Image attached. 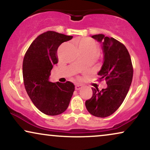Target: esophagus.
Listing matches in <instances>:
<instances>
[{
    "label": "esophagus",
    "mask_w": 150,
    "mask_h": 150,
    "mask_svg": "<svg viewBox=\"0 0 150 150\" xmlns=\"http://www.w3.org/2000/svg\"><path fill=\"white\" fill-rule=\"evenodd\" d=\"M83 86L81 85H75V89L76 90H79V89H81V88H82Z\"/></svg>",
    "instance_id": "1"
}]
</instances>
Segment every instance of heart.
Wrapping results in <instances>:
<instances>
[{
    "mask_svg": "<svg viewBox=\"0 0 150 150\" xmlns=\"http://www.w3.org/2000/svg\"><path fill=\"white\" fill-rule=\"evenodd\" d=\"M79 50H92L96 51V45L95 42L91 40L83 39L78 44Z\"/></svg>",
    "mask_w": 150,
    "mask_h": 150,
    "instance_id": "heart-1",
    "label": "heart"
}]
</instances>
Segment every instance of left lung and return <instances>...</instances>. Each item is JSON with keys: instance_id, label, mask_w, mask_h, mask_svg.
<instances>
[{"instance_id": "1", "label": "left lung", "mask_w": 150, "mask_h": 150, "mask_svg": "<svg viewBox=\"0 0 150 150\" xmlns=\"http://www.w3.org/2000/svg\"><path fill=\"white\" fill-rule=\"evenodd\" d=\"M101 43L103 63L98 75L108 85L99 91L92 87V98L85 101L88 112L96 117L105 118L114 113L122 103L133 77L132 60L123 44L104 34L92 36Z\"/></svg>"}]
</instances>
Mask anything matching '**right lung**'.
I'll use <instances>...</instances> for the list:
<instances>
[{
	"mask_svg": "<svg viewBox=\"0 0 150 150\" xmlns=\"http://www.w3.org/2000/svg\"><path fill=\"white\" fill-rule=\"evenodd\" d=\"M71 36L47 31L30 45L23 63V76L25 89L34 105L50 116L61 114L67 110L74 92V85L50 81V72L58 63L57 50Z\"/></svg>",
	"mask_w": 150,
	"mask_h": 150,
	"instance_id": "obj_1",
	"label": "right lung"
}]
</instances>
